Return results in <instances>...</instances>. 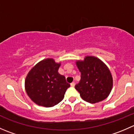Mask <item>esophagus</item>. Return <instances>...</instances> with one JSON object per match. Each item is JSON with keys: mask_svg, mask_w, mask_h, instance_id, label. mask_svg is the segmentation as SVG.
I'll return each mask as SVG.
<instances>
[{"mask_svg": "<svg viewBox=\"0 0 134 134\" xmlns=\"http://www.w3.org/2000/svg\"><path fill=\"white\" fill-rule=\"evenodd\" d=\"M75 82H72V83H71V87H75Z\"/></svg>", "mask_w": 134, "mask_h": 134, "instance_id": "34e87169", "label": "esophagus"}]
</instances>
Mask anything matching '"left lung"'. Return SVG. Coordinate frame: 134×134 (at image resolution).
Here are the masks:
<instances>
[{"instance_id": "1", "label": "left lung", "mask_w": 134, "mask_h": 134, "mask_svg": "<svg viewBox=\"0 0 134 134\" xmlns=\"http://www.w3.org/2000/svg\"><path fill=\"white\" fill-rule=\"evenodd\" d=\"M76 65L81 72V79L75 89L82 99L93 104L107 98L113 86V78L107 66L93 56L78 61Z\"/></svg>"}]
</instances>
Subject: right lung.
<instances>
[{
    "mask_svg": "<svg viewBox=\"0 0 134 134\" xmlns=\"http://www.w3.org/2000/svg\"><path fill=\"white\" fill-rule=\"evenodd\" d=\"M60 63L53 59L41 61L30 70L26 78L27 94L39 106L52 107L64 98L70 87L65 77L58 73Z\"/></svg>",
    "mask_w": 134,
    "mask_h": 134,
    "instance_id": "add662e5",
    "label": "right lung"
}]
</instances>
